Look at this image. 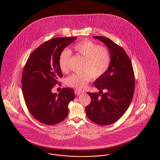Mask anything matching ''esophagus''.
<instances>
[{"mask_svg": "<svg viewBox=\"0 0 160 160\" xmlns=\"http://www.w3.org/2000/svg\"><path fill=\"white\" fill-rule=\"evenodd\" d=\"M83 92H84V91L82 90H80V89H76V90H74V93H75L77 96L80 95V94L83 93Z\"/></svg>", "mask_w": 160, "mask_h": 160, "instance_id": "obj_1", "label": "esophagus"}]
</instances>
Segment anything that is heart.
<instances>
[{"label": "heart", "instance_id": "b5f03b06", "mask_svg": "<svg viewBox=\"0 0 160 160\" xmlns=\"http://www.w3.org/2000/svg\"><path fill=\"white\" fill-rule=\"evenodd\" d=\"M74 50L84 58L82 64V72L74 73L66 78V84L70 87L82 88L86 86L92 77L100 78L106 73L110 68L111 56L108 49L90 40H84L76 44ZM72 52L68 49H64L60 54L58 64L62 72L68 70V61Z\"/></svg>", "mask_w": 160, "mask_h": 160}]
</instances>
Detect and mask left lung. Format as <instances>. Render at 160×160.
Returning <instances> with one entry per match:
<instances>
[{
	"mask_svg": "<svg viewBox=\"0 0 160 160\" xmlns=\"http://www.w3.org/2000/svg\"><path fill=\"white\" fill-rule=\"evenodd\" d=\"M93 38L106 45L111 63L106 73L94 82L99 92H87L91 102L86 107V112L94 123L107 126L118 120L130 106L134 92V74L131 60L123 48L106 37Z\"/></svg>",
	"mask_w": 160,
	"mask_h": 160,
	"instance_id": "left-lung-1",
	"label": "left lung"
}]
</instances>
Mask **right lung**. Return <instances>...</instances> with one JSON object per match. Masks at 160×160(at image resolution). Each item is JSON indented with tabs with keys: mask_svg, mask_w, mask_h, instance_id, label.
<instances>
[{
	"mask_svg": "<svg viewBox=\"0 0 160 160\" xmlns=\"http://www.w3.org/2000/svg\"><path fill=\"white\" fill-rule=\"evenodd\" d=\"M77 37L49 40L30 54L22 74V92L26 105L36 120L46 125L63 121L68 113V105L75 98L74 92L63 88L57 94L52 89L62 77L58 64L60 54Z\"/></svg>",
	"mask_w": 160,
	"mask_h": 160,
	"instance_id": "right-lung-1",
	"label": "right lung"
}]
</instances>
